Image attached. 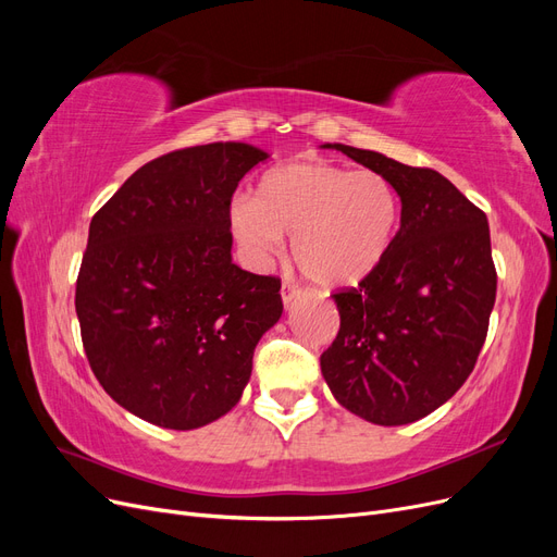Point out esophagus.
Returning <instances> with one entry per match:
<instances>
[{
    "instance_id": "obj_1",
    "label": "esophagus",
    "mask_w": 557,
    "mask_h": 557,
    "mask_svg": "<svg viewBox=\"0 0 557 557\" xmlns=\"http://www.w3.org/2000/svg\"><path fill=\"white\" fill-rule=\"evenodd\" d=\"M299 297V290L295 288V285H290V283H283V288H281V299H283V305L285 307H290L293 305V299H297Z\"/></svg>"
}]
</instances>
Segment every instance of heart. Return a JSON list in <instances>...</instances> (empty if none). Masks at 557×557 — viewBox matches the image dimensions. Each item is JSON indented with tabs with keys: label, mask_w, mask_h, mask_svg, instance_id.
<instances>
[{
	"label": "heart",
	"mask_w": 557,
	"mask_h": 557,
	"mask_svg": "<svg viewBox=\"0 0 557 557\" xmlns=\"http://www.w3.org/2000/svg\"><path fill=\"white\" fill-rule=\"evenodd\" d=\"M399 195L376 172H352L327 162H293L269 170L256 197H237L230 209L234 237L260 264L283 250L320 288H348L376 272L393 246Z\"/></svg>",
	"instance_id": "1"
}]
</instances>
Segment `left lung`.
Instances as JSON below:
<instances>
[{"mask_svg":"<svg viewBox=\"0 0 557 557\" xmlns=\"http://www.w3.org/2000/svg\"><path fill=\"white\" fill-rule=\"evenodd\" d=\"M323 148L391 181L401 221L376 272L332 295L342 325L320 372L350 413L407 425L440 409L476 364L497 293L491 227L440 172L376 150Z\"/></svg>","mask_w":557,"mask_h":557,"instance_id":"left-lung-1","label":"left lung"}]
</instances>
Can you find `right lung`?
Returning <instances> with one entry per match:
<instances>
[{
  "label": "right lung",
  "mask_w": 557,
  "mask_h": 557,
  "mask_svg": "<svg viewBox=\"0 0 557 557\" xmlns=\"http://www.w3.org/2000/svg\"><path fill=\"white\" fill-rule=\"evenodd\" d=\"M269 153L215 141L146 162L92 215L76 281L88 362L129 413L195 430L242 399L281 281L232 262L230 201Z\"/></svg>",
  "instance_id": "add662e5"
}]
</instances>
